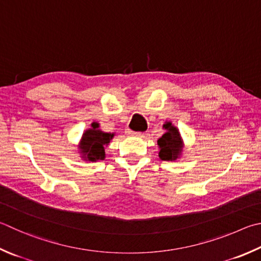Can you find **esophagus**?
Instances as JSON below:
<instances>
[{"label":"esophagus","instance_id":"obj_1","mask_svg":"<svg viewBox=\"0 0 261 261\" xmlns=\"http://www.w3.org/2000/svg\"><path fill=\"white\" fill-rule=\"evenodd\" d=\"M126 135L127 136H134V137H139L141 134H140V132H135V131H131V130H126Z\"/></svg>","mask_w":261,"mask_h":261}]
</instances>
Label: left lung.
<instances>
[{"label": "left lung", "mask_w": 261, "mask_h": 261, "mask_svg": "<svg viewBox=\"0 0 261 261\" xmlns=\"http://www.w3.org/2000/svg\"><path fill=\"white\" fill-rule=\"evenodd\" d=\"M163 129H165V134L158 140L160 159L163 161H177L181 156L184 147L180 132L171 122H165Z\"/></svg>", "instance_id": "1"}]
</instances>
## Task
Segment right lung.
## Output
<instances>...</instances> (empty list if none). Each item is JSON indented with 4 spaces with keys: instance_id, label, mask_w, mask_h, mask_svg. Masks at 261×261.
Segmentation results:
<instances>
[{
    "instance_id": "right-lung-1",
    "label": "right lung",
    "mask_w": 261,
    "mask_h": 261,
    "mask_svg": "<svg viewBox=\"0 0 261 261\" xmlns=\"http://www.w3.org/2000/svg\"><path fill=\"white\" fill-rule=\"evenodd\" d=\"M114 136V132H103L99 129V123H91V127L83 132L79 145L82 160L96 162V161L105 159V147L111 143Z\"/></svg>"
}]
</instances>
